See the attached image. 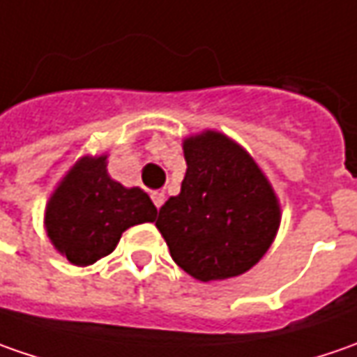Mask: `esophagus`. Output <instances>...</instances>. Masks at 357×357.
<instances>
[{
    "instance_id": "34e87169",
    "label": "esophagus",
    "mask_w": 357,
    "mask_h": 357,
    "mask_svg": "<svg viewBox=\"0 0 357 357\" xmlns=\"http://www.w3.org/2000/svg\"><path fill=\"white\" fill-rule=\"evenodd\" d=\"M151 199H153V204H155L157 208H160V206L165 204V192H162V190H155V192L151 195Z\"/></svg>"
}]
</instances>
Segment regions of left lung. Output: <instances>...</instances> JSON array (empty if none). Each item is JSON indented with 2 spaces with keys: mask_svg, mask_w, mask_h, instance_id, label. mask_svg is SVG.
Segmentation results:
<instances>
[{
  "mask_svg": "<svg viewBox=\"0 0 357 357\" xmlns=\"http://www.w3.org/2000/svg\"><path fill=\"white\" fill-rule=\"evenodd\" d=\"M181 195L158 211L157 228L172 260L202 282L238 276L264 256L280 208L250 155L220 132L185 141Z\"/></svg>",
  "mask_w": 357,
  "mask_h": 357,
  "instance_id": "obj_1",
  "label": "left lung"
}]
</instances>
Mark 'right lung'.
I'll return each mask as SVG.
<instances>
[{"instance_id":"obj_1","label":"right lung","mask_w":357,"mask_h":357,"mask_svg":"<svg viewBox=\"0 0 357 357\" xmlns=\"http://www.w3.org/2000/svg\"><path fill=\"white\" fill-rule=\"evenodd\" d=\"M157 208L141 188H125L107 174L105 157L81 158L51 197L45 227L51 242L77 266L115 250L129 227L153 222Z\"/></svg>"}]
</instances>
